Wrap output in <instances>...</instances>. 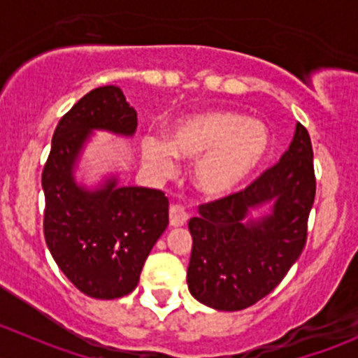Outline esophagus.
I'll return each instance as SVG.
<instances>
[{"mask_svg": "<svg viewBox=\"0 0 358 358\" xmlns=\"http://www.w3.org/2000/svg\"><path fill=\"white\" fill-rule=\"evenodd\" d=\"M187 220H189V215H187L185 209H183L182 206L175 204L169 208V225L182 227V225H185Z\"/></svg>", "mask_w": 358, "mask_h": 358, "instance_id": "34e87169", "label": "esophagus"}]
</instances>
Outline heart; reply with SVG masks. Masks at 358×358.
<instances>
[{
  "instance_id": "heart-1",
  "label": "heart",
  "mask_w": 358,
  "mask_h": 358,
  "mask_svg": "<svg viewBox=\"0 0 358 358\" xmlns=\"http://www.w3.org/2000/svg\"><path fill=\"white\" fill-rule=\"evenodd\" d=\"M268 150L265 126L239 112L189 115L173 128L169 143L161 138H147L143 143V156L162 176L175 173V157L199 161L194 182L208 196L234 192L259 168Z\"/></svg>"
}]
</instances>
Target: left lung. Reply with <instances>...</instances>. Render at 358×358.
<instances>
[{
  "label": "left lung",
  "instance_id": "8db88e82",
  "mask_svg": "<svg viewBox=\"0 0 358 358\" xmlns=\"http://www.w3.org/2000/svg\"><path fill=\"white\" fill-rule=\"evenodd\" d=\"M315 199L310 135L296 124L294 138L279 162L244 190L199 206L192 234L187 284L197 301L225 312L255 305L270 294L301 255ZM274 201L273 215L252 222L248 209Z\"/></svg>",
  "mask_w": 358,
  "mask_h": 358
}]
</instances>
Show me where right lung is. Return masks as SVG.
<instances>
[{
	"instance_id": "1",
	"label": "right lung",
	"mask_w": 358,
	"mask_h": 358,
	"mask_svg": "<svg viewBox=\"0 0 358 358\" xmlns=\"http://www.w3.org/2000/svg\"><path fill=\"white\" fill-rule=\"evenodd\" d=\"M92 129L133 135L136 110L117 86L86 93L62 115L43 168L46 246L66 277L85 294L114 299L138 286L143 263L168 227V197L115 180L88 192L76 185L72 166Z\"/></svg>"
}]
</instances>
